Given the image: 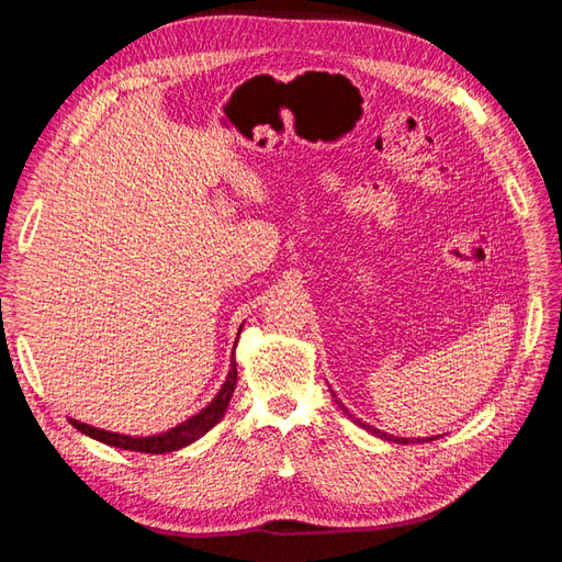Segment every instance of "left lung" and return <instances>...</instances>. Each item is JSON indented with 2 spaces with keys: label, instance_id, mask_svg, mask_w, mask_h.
Masks as SVG:
<instances>
[{
  "label": "left lung",
  "instance_id": "obj_1",
  "mask_svg": "<svg viewBox=\"0 0 562 562\" xmlns=\"http://www.w3.org/2000/svg\"><path fill=\"white\" fill-rule=\"evenodd\" d=\"M335 396V394H333ZM337 405L342 407V413L345 415H349V419L353 422V424H359V427H363L366 431H370L372 436H378V438H384V440H391V443H424V440H434V436L431 438H417V440H411V438H398V436H391V434H384V431H380V429H375V427H370V424H366V422H361L359 417H353L347 407H345V403L342 401H337Z\"/></svg>",
  "mask_w": 562,
  "mask_h": 562
}]
</instances>
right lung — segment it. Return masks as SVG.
<instances>
[{
	"label": "right lung",
	"mask_w": 562,
	"mask_h": 562,
	"mask_svg": "<svg viewBox=\"0 0 562 562\" xmlns=\"http://www.w3.org/2000/svg\"><path fill=\"white\" fill-rule=\"evenodd\" d=\"M241 328H239V333H241ZM234 389H236V359L232 356L227 380H225L223 386H220V391L213 396V401L206 407H201V411L196 415H192L190 419H184V422L176 424V427L166 429L161 434H155V436H128V434H116V431L98 429V427H91V424H83L79 419H70V424H72L77 431L87 434L93 440H100V443L112 446V448L133 450V452H149V454L176 452L180 448H187L190 443H194V440H199L201 436H206L215 427V424L225 417Z\"/></svg>",
	"instance_id": "1"
}]
</instances>
